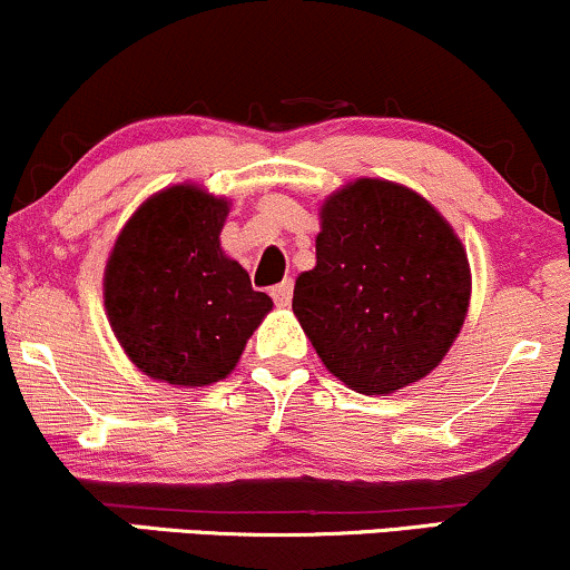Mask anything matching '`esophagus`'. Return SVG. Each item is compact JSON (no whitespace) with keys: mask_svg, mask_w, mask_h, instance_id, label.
I'll use <instances>...</instances> for the list:
<instances>
[{"mask_svg":"<svg viewBox=\"0 0 570 570\" xmlns=\"http://www.w3.org/2000/svg\"><path fill=\"white\" fill-rule=\"evenodd\" d=\"M292 292H294L292 281H281L278 286H273V289H271L273 303H276L278 307H286V305L292 303Z\"/></svg>","mask_w":570,"mask_h":570,"instance_id":"34e87169","label":"esophagus"}]
</instances>
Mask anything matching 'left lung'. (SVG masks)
Returning <instances> with one entry per match:
<instances>
[{"mask_svg":"<svg viewBox=\"0 0 570 570\" xmlns=\"http://www.w3.org/2000/svg\"><path fill=\"white\" fill-rule=\"evenodd\" d=\"M469 292L466 252L440 212L394 181L358 179L324 203L316 267L292 307L332 375L394 394L442 362Z\"/></svg>","mask_w":570,"mask_h":570,"instance_id":"1","label":"left lung"}]
</instances>
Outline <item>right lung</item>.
Segmentation results:
<instances>
[{"instance_id":"obj_1","label":"right lung","mask_w":570,"mask_h":570,"mask_svg":"<svg viewBox=\"0 0 570 570\" xmlns=\"http://www.w3.org/2000/svg\"><path fill=\"white\" fill-rule=\"evenodd\" d=\"M227 200L179 185L153 195L122 227L104 276V305L130 362L171 385L230 375L273 299L225 257Z\"/></svg>"}]
</instances>
